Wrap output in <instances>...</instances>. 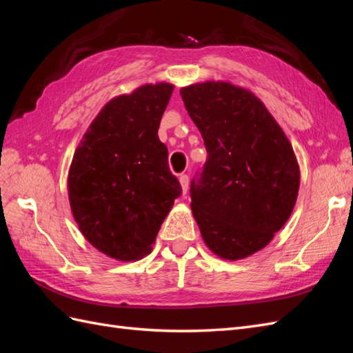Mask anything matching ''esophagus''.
I'll use <instances>...</instances> for the list:
<instances>
[{
    "label": "esophagus",
    "mask_w": 353,
    "mask_h": 353,
    "mask_svg": "<svg viewBox=\"0 0 353 353\" xmlns=\"http://www.w3.org/2000/svg\"><path fill=\"white\" fill-rule=\"evenodd\" d=\"M179 184H181V188H183V194L185 196L187 191H188V185H190V179L187 175H181L179 176Z\"/></svg>",
    "instance_id": "esophagus-1"
}]
</instances>
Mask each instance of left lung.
I'll list each match as a JSON object with an SVG mask.
<instances>
[{
  "label": "left lung",
  "instance_id": "left-lung-1",
  "mask_svg": "<svg viewBox=\"0 0 353 353\" xmlns=\"http://www.w3.org/2000/svg\"><path fill=\"white\" fill-rule=\"evenodd\" d=\"M208 152L191 183V210L209 250L239 261L262 250L290 218L301 169L281 126L261 99L225 81L179 91Z\"/></svg>",
  "mask_w": 353,
  "mask_h": 353
}]
</instances>
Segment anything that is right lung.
<instances>
[{
	"label": "right lung",
	"instance_id": "obj_1",
	"mask_svg": "<svg viewBox=\"0 0 353 353\" xmlns=\"http://www.w3.org/2000/svg\"><path fill=\"white\" fill-rule=\"evenodd\" d=\"M145 83L103 105L74 150L68 175L72 215L82 236L112 259L140 261L181 194L159 125L172 95Z\"/></svg>",
	"mask_w": 353,
	"mask_h": 353
}]
</instances>
